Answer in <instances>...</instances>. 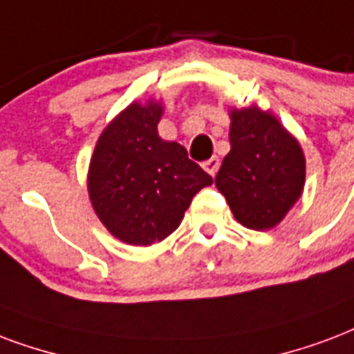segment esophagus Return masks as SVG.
<instances>
[{"instance_id": "obj_1", "label": "esophagus", "mask_w": 354, "mask_h": 354, "mask_svg": "<svg viewBox=\"0 0 354 354\" xmlns=\"http://www.w3.org/2000/svg\"><path fill=\"white\" fill-rule=\"evenodd\" d=\"M202 167H204V171H207L209 174H212V176H215V174H217V171H219V167H221L219 158L207 159V161H204V163H202Z\"/></svg>"}]
</instances>
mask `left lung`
Segmentation results:
<instances>
[{"label":"left lung","mask_w":354,"mask_h":354,"mask_svg":"<svg viewBox=\"0 0 354 354\" xmlns=\"http://www.w3.org/2000/svg\"><path fill=\"white\" fill-rule=\"evenodd\" d=\"M230 117L232 148L215 185L243 226L273 228L303 193V150L277 118L258 107L234 109Z\"/></svg>","instance_id":"1"}]
</instances>
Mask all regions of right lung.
<instances>
[{
    "instance_id": "add662e5",
    "label": "right lung",
    "mask_w": 354,
    "mask_h": 354,
    "mask_svg": "<svg viewBox=\"0 0 354 354\" xmlns=\"http://www.w3.org/2000/svg\"><path fill=\"white\" fill-rule=\"evenodd\" d=\"M163 107L131 104L100 135L88 196L105 228L129 245H152L176 230L193 196L213 178L178 142L163 141Z\"/></svg>"
}]
</instances>
